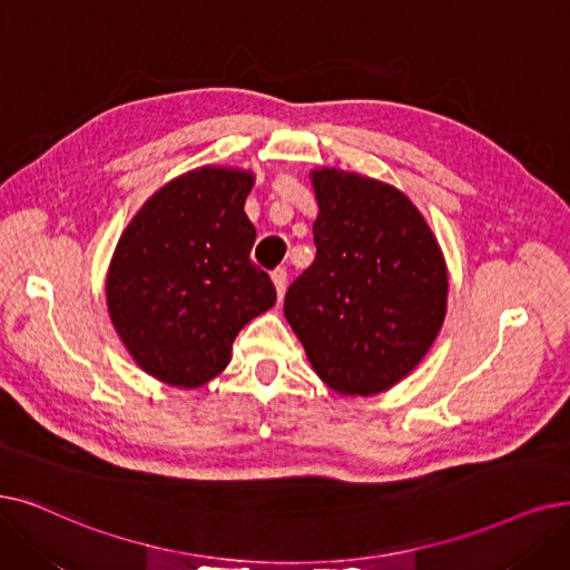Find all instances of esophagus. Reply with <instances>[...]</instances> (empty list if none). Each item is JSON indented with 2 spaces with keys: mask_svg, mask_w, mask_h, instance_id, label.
<instances>
[{
  "mask_svg": "<svg viewBox=\"0 0 570 570\" xmlns=\"http://www.w3.org/2000/svg\"><path fill=\"white\" fill-rule=\"evenodd\" d=\"M286 269L284 267H277L275 272H272V284H275V288H277V295H279V301L284 298V293H286Z\"/></svg>",
  "mask_w": 570,
  "mask_h": 570,
  "instance_id": "1",
  "label": "esophagus"
}]
</instances>
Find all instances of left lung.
Here are the masks:
<instances>
[{
    "mask_svg": "<svg viewBox=\"0 0 570 570\" xmlns=\"http://www.w3.org/2000/svg\"><path fill=\"white\" fill-rule=\"evenodd\" d=\"M309 179L316 258L288 286L284 316L321 382L377 395L433 346L448 314V263L403 190L337 167Z\"/></svg>",
    "mask_w": 570,
    "mask_h": 570,
    "instance_id": "8db88e82",
    "label": "left lung"
}]
</instances>
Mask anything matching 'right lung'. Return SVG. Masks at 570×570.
I'll return each mask as SVG.
<instances>
[{"label": "right lung", "mask_w": 570, "mask_h": 570, "mask_svg": "<svg viewBox=\"0 0 570 570\" xmlns=\"http://www.w3.org/2000/svg\"><path fill=\"white\" fill-rule=\"evenodd\" d=\"M252 169L205 165L156 190L122 230L107 269V309L132 361L195 389L224 373L233 342L277 301L249 258Z\"/></svg>", "instance_id": "1"}]
</instances>
